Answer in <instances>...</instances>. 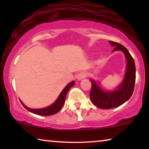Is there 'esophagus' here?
<instances>
[{
	"label": "esophagus",
	"instance_id": "1",
	"mask_svg": "<svg viewBox=\"0 0 149 149\" xmlns=\"http://www.w3.org/2000/svg\"><path fill=\"white\" fill-rule=\"evenodd\" d=\"M86 76H87V73L84 72V71H81V72H80L78 74H77V78L78 80H81V79H85V77H86Z\"/></svg>",
	"mask_w": 149,
	"mask_h": 149
}]
</instances>
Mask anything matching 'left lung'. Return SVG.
Wrapping results in <instances>:
<instances>
[{
  "label": "left lung",
  "mask_w": 149,
  "mask_h": 149,
  "mask_svg": "<svg viewBox=\"0 0 149 149\" xmlns=\"http://www.w3.org/2000/svg\"><path fill=\"white\" fill-rule=\"evenodd\" d=\"M115 47L113 51L121 50L127 60V68L123 82L114 91H104L94 81L91 80V88L89 96L91 102L97 107L102 109H110L119 107L131 97L134 92L136 82V66L131 54L125 47L118 42L109 41Z\"/></svg>",
  "instance_id": "8db88e82"
}]
</instances>
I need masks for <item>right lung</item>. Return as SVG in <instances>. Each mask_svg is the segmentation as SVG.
<instances>
[{
  "label": "right lung",
  "mask_w": 149,
  "mask_h": 149,
  "mask_svg": "<svg viewBox=\"0 0 149 149\" xmlns=\"http://www.w3.org/2000/svg\"><path fill=\"white\" fill-rule=\"evenodd\" d=\"M74 83H75L74 81H72V82L67 85L65 87V88L63 89L62 92H61L60 95H59V97H58V99L56 100V101L52 105H51L49 107L47 108H45V109H29V108L26 107V106L24 105L22 102L21 103L26 110H28V111L31 112L32 113L36 114V115H42V116H50V115H55V114L58 113V112L60 111V109H62L63 106H64L67 92H68L70 87H72L73 85H74Z\"/></svg>",
  "instance_id": "1"
}]
</instances>
